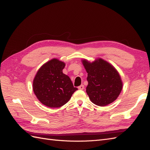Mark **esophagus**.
<instances>
[{
    "label": "esophagus",
    "mask_w": 150,
    "mask_h": 150,
    "mask_svg": "<svg viewBox=\"0 0 150 150\" xmlns=\"http://www.w3.org/2000/svg\"><path fill=\"white\" fill-rule=\"evenodd\" d=\"M78 89L79 90H83L84 89V85H80L79 86H78Z\"/></svg>",
    "instance_id": "1"
}]
</instances>
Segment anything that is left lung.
<instances>
[{"instance_id": "8db88e82", "label": "left lung", "mask_w": 150, "mask_h": 150, "mask_svg": "<svg viewBox=\"0 0 150 150\" xmlns=\"http://www.w3.org/2000/svg\"><path fill=\"white\" fill-rule=\"evenodd\" d=\"M88 73L86 92L90 100L98 106L114 102L122 90L121 77L116 69L108 62L98 58L93 62L83 60Z\"/></svg>"}]
</instances>
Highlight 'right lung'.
Returning <instances> with one entry per match:
<instances>
[{
	"mask_svg": "<svg viewBox=\"0 0 150 150\" xmlns=\"http://www.w3.org/2000/svg\"><path fill=\"white\" fill-rule=\"evenodd\" d=\"M65 63L53 58L39 69L33 81V90L41 103L49 108H60L70 100L78 88L62 70Z\"/></svg>",
	"mask_w": 150,
	"mask_h": 150,
	"instance_id": "1",
	"label": "right lung"
}]
</instances>
